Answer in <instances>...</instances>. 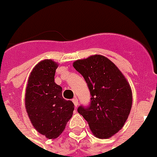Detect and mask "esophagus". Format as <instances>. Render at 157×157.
Masks as SVG:
<instances>
[{"label": "esophagus", "instance_id": "1", "mask_svg": "<svg viewBox=\"0 0 157 157\" xmlns=\"http://www.w3.org/2000/svg\"><path fill=\"white\" fill-rule=\"evenodd\" d=\"M72 102L74 103L75 107H77V106H78V100H77V98H74L73 100H72Z\"/></svg>", "mask_w": 157, "mask_h": 157}]
</instances>
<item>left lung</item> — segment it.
Segmentation results:
<instances>
[{"label":"left lung","instance_id":"8db88e82","mask_svg":"<svg viewBox=\"0 0 157 157\" xmlns=\"http://www.w3.org/2000/svg\"><path fill=\"white\" fill-rule=\"evenodd\" d=\"M73 67L83 76L91 100L88 107L77 111L89 124L98 138L113 137L124 126L132 105V93L128 81L113 63L102 55H91L76 60Z\"/></svg>","mask_w":157,"mask_h":157}]
</instances>
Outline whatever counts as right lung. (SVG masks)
I'll use <instances>...</instances> for the list:
<instances>
[{
  "label": "right lung",
  "instance_id": "1",
  "mask_svg": "<svg viewBox=\"0 0 157 157\" xmlns=\"http://www.w3.org/2000/svg\"><path fill=\"white\" fill-rule=\"evenodd\" d=\"M57 67L52 59L39 62L29 76L25 98L31 124L48 139L62 134L74 110L73 103L63 99L62 87L55 83Z\"/></svg>",
  "mask_w": 157,
  "mask_h": 157
}]
</instances>
